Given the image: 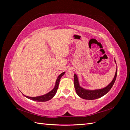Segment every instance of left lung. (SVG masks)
Instances as JSON below:
<instances>
[{
  "mask_svg": "<svg viewBox=\"0 0 130 130\" xmlns=\"http://www.w3.org/2000/svg\"><path fill=\"white\" fill-rule=\"evenodd\" d=\"M116 62V61H115ZM117 67L116 71V74L113 79L111 82L108 85L103 88V89H97V90H86L84 89L83 88H82L79 85V81L78 79V77H77L76 74H74V87L76 90V92L80 97H81L83 99H88V100H93V99H98L99 98L102 97V96L106 94H107L109 92L110 89H111L117 77Z\"/></svg>",
  "mask_w": 130,
  "mask_h": 130,
  "instance_id": "8db88e82",
  "label": "left lung"
}]
</instances>
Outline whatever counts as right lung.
<instances>
[{
  "label": "right lung",
  "instance_id": "obj_1",
  "mask_svg": "<svg viewBox=\"0 0 130 130\" xmlns=\"http://www.w3.org/2000/svg\"><path fill=\"white\" fill-rule=\"evenodd\" d=\"M64 74H65V72H63L60 75H59V76H58V78L56 80V84H55V86L54 88L51 91H50L49 93L46 94H45V95L38 96H36V97H30V96H26H26L27 98L31 99V100H33V101H37V102H46V101L50 100V99L53 98L54 95L56 94L57 90L58 89V87H59L60 80L61 78L62 77V76Z\"/></svg>",
  "mask_w": 130,
  "mask_h": 130
}]
</instances>
